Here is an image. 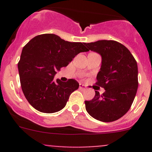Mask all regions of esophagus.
I'll use <instances>...</instances> for the list:
<instances>
[{
	"instance_id": "34e87169",
	"label": "esophagus",
	"mask_w": 152,
	"mask_h": 152,
	"mask_svg": "<svg viewBox=\"0 0 152 152\" xmlns=\"http://www.w3.org/2000/svg\"><path fill=\"white\" fill-rule=\"evenodd\" d=\"M79 88L82 89V90H85V87L83 85H82V84H80V85H79Z\"/></svg>"
}]
</instances>
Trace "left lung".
I'll return each instance as SVG.
<instances>
[{"label": "left lung", "mask_w": 152, "mask_h": 152, "mask_svg": "<svg viewBox=\"0 0 152 152\" xmlns=\"http://www.w3.org/2000/svg\"><path fill=\"white\" fill-rule=\"evenodd\" d=\"M88 50L102 56V66L96 85L104 88L102 95L85 101L87 113L96 120L112 122L124 116L131 107L138 87L137 64L127 48L114 40L85 43Z\"/></svg>", "instance_id": "8db88e82"}]
</instances>
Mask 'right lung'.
Returning <instances> with one entry per match:
<instances>
[{"instance_id":"add662e5","label":"right lung","mask_w":152,"mask_h":152,"mask_svg":"<svg viewBox=\"0 0 152 152\" xmlns=\"http://www.w3.org/2000/svg\"><path fill=\"white\" fill-rule=\"evenodd\" d=\"M84 42H71L53 34L34 37L23 47L18 64L23 93L32 107L44 113L62 110L79 84L53 77L81 52L88 51Z\"/></svg>"}]
</instances>
